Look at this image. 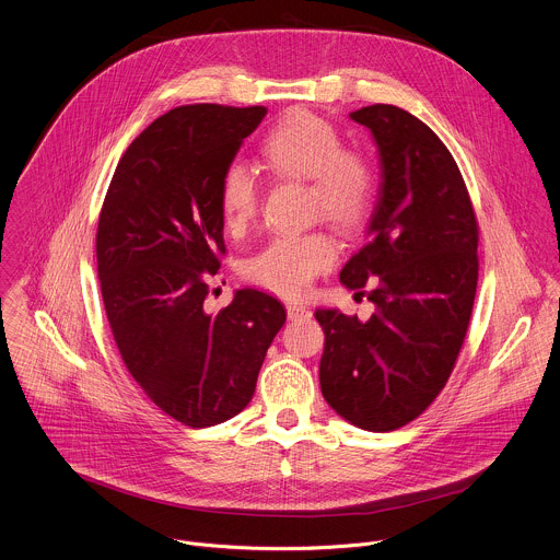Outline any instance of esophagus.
I'll use <instances>...</instances> for the list:
<instances>
[{
    "label": "esophagus",
    "mask_w": 560,
    "mask_h": 560,
    "mask_svg": "<svg viewBox=\"0 0 560 560\" xmlns=\"http://www.w3.org/2000/svg\"><path fill=\"white\" fill-rule=\"evenodd\" d=\"M311 313L306 306H300V304H287V317L289 319H306Z\"/></svg>",
    "instance_id": "34e87169"
}]
</instances>
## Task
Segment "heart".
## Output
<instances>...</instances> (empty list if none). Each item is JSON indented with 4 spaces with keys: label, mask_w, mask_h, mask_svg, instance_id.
<instances>
[{
    "label": "heart",
    "mask_w": 560,
    "mask_h": 560,
    "mask_svg": "<svg viewBox=\"0 0 560 560\" xmlns=\"http://www.w3.org/2000/svg\"><path fill=\"white\" fill-rule=\"evenodd\" d=\"M262 164L289 179L308 182V206L339 228H359L376 199V173L368 155L343 149L337 127L306 109L280 118L260 142ZM225 228L238 234L256 217L258 186L243 164H230L219 186ZM337 258L326 232L280 234L247 258L243 273L284 298H300Z\"/></svg>",
    "instance_id": "1"
}]
</instances>
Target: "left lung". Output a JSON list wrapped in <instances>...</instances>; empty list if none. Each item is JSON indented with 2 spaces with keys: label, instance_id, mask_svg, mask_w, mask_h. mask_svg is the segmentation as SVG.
<instances>
[{
  "label": "left lung",
  "instance_id": "left-lung-1",
  "mask_svg": "<svg viewBox=\"0 0 560 560\" xmlns=\"http://www.w3.org/2000/svg\"><path fill=\"white\" fill-rule=\"evenodd\" d=\"M378 149L381 188L365 245L343 265L348 289L370 283V319L317 308L326 339V402L365 431L418 418L446 385L466 337L477 289V219L442 140L394 105L352 112Z\"/></svg>",
  "mask_w": 560,
  "mask_h": 560
}]
</instances>
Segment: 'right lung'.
<instances>
[{
	"mask_svg": "<svg viewBox=\"0 0 560 560\" xmlns=\"http://www.w3.org/2000/svg\"><path fill=\"white\" fill-rule=\"evenodd\" d=\"M265 107L186 105L125 151L96 234L98 278L120 357L171 418L203 429L241 413L284 306L238 289L217 315L203 302L225 254L219 186Z\"/></svg>",
	"mask_w": 560,
	"mask_h": 560,
	"instance_id": "1",
	"label": "right lung"
}]
</instances>
